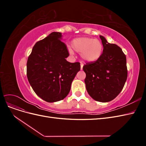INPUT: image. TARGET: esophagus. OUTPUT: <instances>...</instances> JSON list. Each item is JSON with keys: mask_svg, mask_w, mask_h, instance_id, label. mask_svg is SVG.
I'll list each match as a JSON object with an SVG mask.
<instances>
[{"mask_svg": "<svg viewBox=\"0 0 146 146\" xmlns=\"http://www.w3.org/2000/svg\"><path fill=\"white\" fill-rule=\"evenodd\" d=\"M83 63H81V64H80V69H81V70L83 69Z\"/></svg>", "mask_w": 146, "mask_h": 146, "instance_id": "1", "label": "esophagus"}]
</instances>
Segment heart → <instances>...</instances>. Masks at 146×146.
<instances>
[{
	"label": "heart",
	"mask_w": 146,
	"mask_h": 146,
	"mask_svg": "<svg viewBox=\"0 0 146 146\" xmlns=\"http://www.w3.org/2000/svg\"><path fill=\"white\" fill-rule=\"evenodd\" d=\"M71 46L74 51L81 54L82 58L86 62H94L98 60L102 55L104 46L98 39L92 38H77L72 40ZM70 54L73 51L69 48Z\"/></svg>",
	"instance_id": "b5f03b06"
}]
</instances>
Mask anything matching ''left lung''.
<instances>
[{
  "label": "left lung",
  "mask_w": 146,
  "mask_h": 146,
  "mask_svg": "<svg viewBox=\"0 0 146 146\" xmlns=\"http://www.w3.org/2000/svg\"><path fill=\"white\" fill-rule=\"evenodd\" d=\"M104 46L102 55L94 62L83 66L88 94L96 101L107 102L116 98L127 78L126 56L121 48L100 36Z\"/></svg>",
  "instance_id": "obj_1"
}]
</instances>
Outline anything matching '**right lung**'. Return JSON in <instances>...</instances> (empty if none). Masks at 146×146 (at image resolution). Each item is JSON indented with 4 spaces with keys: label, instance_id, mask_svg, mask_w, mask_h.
Instances as JSON below:
<instances>
[{
    "label": "right lung",
    "instance_id": "obj_1",
    "mask_svg": "<svg viewBox=\"0 0 146 146\" xmlns=\"http://www.w3.org/2000/svg\"><path fill=\"white\" fill-rule=\"evenodd\" d=\"M61 38V33L52 32L38 41L27 60L28 80L35 93L47 102L64 99L80 70V63L66 61L69 54Z\"/></svg>",
    "mask_w": 146,
    "mask_h": 146
}]
</instances>
